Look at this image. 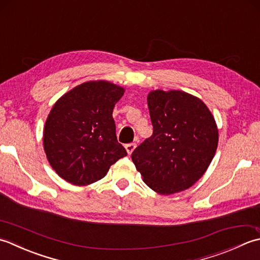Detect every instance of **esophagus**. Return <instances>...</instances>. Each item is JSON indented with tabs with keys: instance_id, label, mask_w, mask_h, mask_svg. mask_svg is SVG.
<instances>
[{
	"instance_id": "obj_1",
	"label": "esophagus",
	"mask_w": 260,
	"mask_h": 260,
	"mask_svg": "<svg viewBox=\"0 0 260 260\" xmlns=\"http://www.w3.org/2000/svg\"><path fill=\"white\" fill-rule=\"evenodd\" d=\"M136 147H137V145L135 144V142H131V144H128V145L124 146L126 152H128V155H131V153L134 152V150L136 149Z\"/></svg>"
}]
</instances>
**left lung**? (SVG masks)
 <instances>
[{
	"mask_svg": "<svg viewBox=\"0 0 260 260\" xmlns=\"http://www.w3.org/2000/svg\"><path fill=\"white\" fill-rule=\"evenodd\" d=\"M152 136L131 158L147 186L161 195L189 188L215 155L219 130L202 100L184 91L153 89L147 96Z\"/></svg>",
	"mask_w": 260,
	"mask_h": 260,
	"instance_id": "8db88e82",
	"label": "left lung"
}]
</instances>
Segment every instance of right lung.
<instances>
[{"instance_id": "add662e5", "label": "right lung", "mask_w": 260, "mask_h": 260, "mask_svg": "<svg viewBox=\"0 0 260 260\" xmlns=\"http://www.w3.org/2000/svg\"><path fill=\"white\" fill-rule=\"evenodd\" d=\"M125 88L109 81H89L56 101L44 126V149L58 176L76 186L103 178L126 156L115 135L113 109Z\"/></svg>"}]
</instances>
